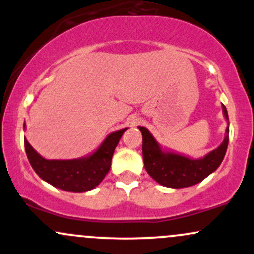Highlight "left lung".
I'll use <instances>...</instances> for the list:
<instances>
[{"mask_svg":"<svg viewBox=\"0 0 254 254\" xmlns=\"http://www.w3.org/2000/svg\"><path fill=\"white\" fill-rule=\"evenodd\" d=\"M222 111L224 118L228 122L223 142L216 149L211 150L200 159H193L183 154L162 149L149 130L138 127L143 138L142 153L144 168L148 174L160 185L172 189H183L196 185L216 171L226 155L229 141L228 113L224 105H222Z\"/></svg>","mask_w":254,"mask_h":254,"instance_id":"obj_1","label":"left lung"}]
</instances>
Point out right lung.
I'll return each instance as SVG.
<instances>
[{
    "label": "right lung",
    "mask_w": 254,
    "mask_h": 254,
    "mask_svg": "<svg viewBox=\"0 0 254 254\" xmlns=\"http://www.w3.org/2000/svg\"><path fill=\"white\" fill-rule=\"evenodd\" d=\"M24 129L26 125L24 124ZM127 130L111 132L90 155L71 160H48L33 149L25 138V149L34 172L55 188L68 192H86L94 189L109 173L119 139Z\"/></svg>",
    "instance_id": "add662e5"
}]
</instances>
